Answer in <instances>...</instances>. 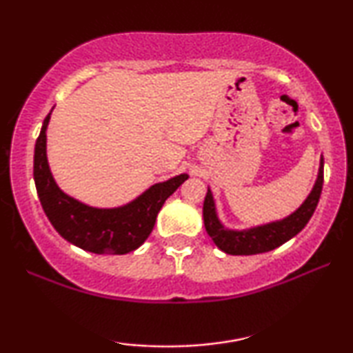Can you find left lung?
Wrapping results in <instances>:
<instances>
[{"label": "left lung", "instance_id": "8db88e82", "mask_svg": "<svg viewBox=\"0 0 353 353\" xmlns=\"http://www.w3.org/2000/svg\"><path fill=\"white\" fill-rule=\"evenodd\" d=\"M323 163L325 162H323L321 157L315 186H313L310 194L307 196V199L302 202V205L296 212H292L291 215H288L283 220L254 226V228L249 230H230L221 225L219 215H216L214 194H212L209 188L204 199L202 215H204L205 231L209 233L216 248L230 255L263 254L279 248V245L288 243L297 233H301L305 228L308 220L312 219L313 212H315L318 205V201H320L323 190Z\"/></svg>", "mask_w": 353, "mask_h": 353}]
</instances>
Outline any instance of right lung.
I'll use <instances>...</instances> for the list:
<instances>
[{"label": "right lung", "instance_id": "1", "mask_svg": "<svg viewBox=\"0 0 353 353\" xmlns=\"http://www.w3.org/2000/svg\"><path fill=\"white\" fill-rule=\"evenodd\" d=\"M51 112L43 122L33 156V180L41 207L54 230L77 248L93 254L122 255L138 249L156 223L163 202L188 180L186 173L156 183L128 204L98 209L65 194L56 185L46 157V128Z\"/></svg>", "mask_w": 353, "mask_h": 353}]
</instances>
